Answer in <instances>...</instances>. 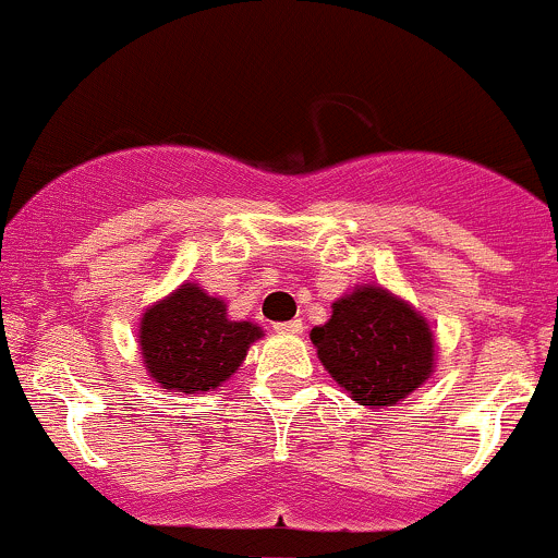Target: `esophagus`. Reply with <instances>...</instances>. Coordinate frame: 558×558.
I'll list each match as a JSON object with an SVG mask.
<instances>
[{
    "instance_id": "34e87169",
    "label": "esophagus",
    "mask_w": 558,
    "mask_h": 558,
    "mask_svg": "<svg viewBox=\"0 0 558 558\" xmlns=\"http://www.w3.org/2000/svg\"><path fill=\"white\" fill-rule=\"evenodd\" d=\"M275 331L278 333H302V328H304V324L299 318H294V320H283V324H275L272 326Z\"/></svg>"
}]
</instances>
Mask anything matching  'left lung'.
<instances>
[{
  "label": "left lung",
  "mask_w": 558,
  "mask_h": 558,
  "mask_svg": "<svg viewBox=\"0 0 558 558\" xmlns=\"http://www.w3.org/2000/svg\"><path fill=\"white\" fill-rule=\"evenodd\" d=\"M320 363L361 407H392L430 377L433 333L425 318L385 289L363 286L333 304L310 333Z\"/></svg>",
  "instance_id": "left-lung-1"
}]
</instances>
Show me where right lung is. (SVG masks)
Listing matches in <instances>:
<instances>
[{"mask_svg": "<svg viewBox=\"0 0 558 558\" xmlns=\"http://www.w3.org/2000/svg\"><path fill=\"white\" fill-rule=\"evenodd\" d=\"M259 337V326L230 320L227 304L195 283H184L141 318L146 372L166 390L179 392L219 387Z\"/></svg>", "mask_w": 558, "mask_h": 558, "instance_id": "add662e5", "label": "right lung"}]
</instances>
